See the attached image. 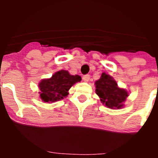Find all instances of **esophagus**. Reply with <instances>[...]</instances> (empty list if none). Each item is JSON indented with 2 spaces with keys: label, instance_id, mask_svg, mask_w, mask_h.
<instances>
[{
  "label": "esophagus",
  "instance_id": "34e87169",
  "mask_svg": "<svg viewBox=\"0 0 158 158\" xmlns=\"http://www.w3.org/2000/svg\"><path fill=\"white\" fill-rule=\"evenodd\" d=\"M89 79H90V76H89V74H86V75H84L83 76V81H89Z\"/></svg>",
  "mask_w": 158,
  "mask_h": 158
}]
</instances>
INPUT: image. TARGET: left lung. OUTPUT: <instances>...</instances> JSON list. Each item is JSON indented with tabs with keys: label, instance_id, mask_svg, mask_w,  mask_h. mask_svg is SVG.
I'll return each instance as SVG.
<instances>
[{
	"label": "left lung",
	"instance_id": "left-lung-1",
	"mask_svg": "<svg viewBox=\"0 0 158 158\" xmlns=\"http://www.w3.org/2000/svg\"><path fill=\"white\" fill-rule=\"evenodd\" d=\"M95 84L96 93L100 96L103 104L111 109H118L123 107V103L128 96V93L124 89H119L111 76L104 73Z\"/></svg>",
	"mask_w": 158,
	"mask_h": 158
}]
</instances>
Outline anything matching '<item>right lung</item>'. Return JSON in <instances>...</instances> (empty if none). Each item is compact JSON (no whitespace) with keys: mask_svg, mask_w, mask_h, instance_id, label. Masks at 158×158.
I'll list each match as a JSON object with an SVG mask.
<instances>
[{"mask_svg":"<svg viewBox=\"0 0 158 158\" xmlns=\"http://www.w3.org/2000/svg\"><path fill=\"white\" fill-rule=\"evenodd\" d=\"M81 81V77L79 75H70L66 70L58 71L50 79H45L40 82L39 85L40 98L48 103L62 100L68 96L69 89Z\"/></svg>","mask_w":158,"mask_h":158,"instance_id":"add662e5","label":"right lung"}]
</instances>
